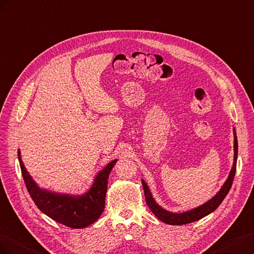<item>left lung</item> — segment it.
I'll use <instances>...</instances> for the list:
<instances>
[{"label": "left lung", "instance_id": "1", "mask_svg": "<svg viewBox=\"0 0 254 254\" xmlns=\"http://www.w3.org/2000/svg\"><path fill=\"white\" fill-rule=\"evenodd\" d=\"M233 133H234V162L233 166H232V169L230 171V175L227 179L226 182L222 185L220 188V190L217 192L212 199H209L207 202H205L204 204H202L198 207L192 208L190 211H186L183 213H172L167 211V209L163 208L161 205H158L155 200L152 197V193L149 190V187L147 183L144 182L143 180H141L142 183V188H143V192L144 195H146V202L151 209V212L153 213L159 220H162L163 222L167 223V224H172V226H181V224H186V223H190L193 221H197L203 217L207 216L208 214L213 213L215 209L218 207L223 199L226 198V195L228 194L230 188L232 186V183H233L234 176H235V171H236V162H237V151H238V146H237V137H236V132L235 128L233 127Z\"/></svg>", "mask_w": 254, "mask_h": 254}]
</instances>
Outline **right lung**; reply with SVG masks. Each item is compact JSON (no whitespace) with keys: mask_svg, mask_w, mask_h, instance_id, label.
<instances>
[{"mask_svg":"<svg viewBox=\"0 0 254 254\" xmlns=\"http://www.w3.org/2000/svg\"><path fill=\"white\" fill-rule=\"evenodd\" d=\"M18 158L28 193L40 211L50 218L70 228L82 229L90 226L102 215L108 176L118 159H114L98 172L91 187L85 193L68 194L40 188L27 172L20 150H18Z\"/></svg>","mask_w":254,"mask_h":254,"instance_id":"1","label":"right lung"}]
</instances>
